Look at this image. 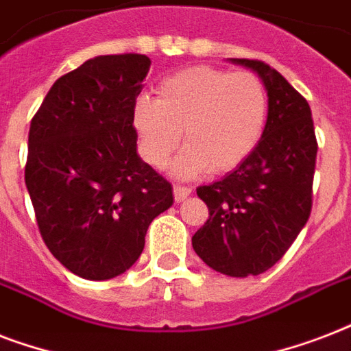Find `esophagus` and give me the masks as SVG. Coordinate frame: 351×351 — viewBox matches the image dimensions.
<instances>
[{"label":"esophagus","instance_id":"34e87169","mask_svg":"<svg viewBox=\"0 0 351 351\" xmlns=\"http://www.w3.org/2000/svg\"><path fill=\"white\" fill-rule=\"evenodd\" d=\"M173 195H175L176 202H184L189 195H191V187L187 186H173Z\"/></svg>","mask_w":351,"mask_h":351}]
</instances>
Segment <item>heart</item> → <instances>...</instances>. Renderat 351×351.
Returning a JSON list of instances; mask_svg holds the SVG:
<instances>
[{"mask_svg": "<svg viewBox=\"0 0 351 351\" xmlns=\"http://www.w3.org/2000/svg\"><path fill=\"white\" fill-rule=\"evenodd\" d=\"M156 93L158 100L140 96L132 107L140 151L154 167L167 164L182 131L187 147L173 164L182 178L237 169L264 136L269 98L256 74L197 65L165 76Z\"/></svg>", "mask_w": 351, "mask_h": 351, "instance_id": "obj_1", "label": "heart"}]
</instances>
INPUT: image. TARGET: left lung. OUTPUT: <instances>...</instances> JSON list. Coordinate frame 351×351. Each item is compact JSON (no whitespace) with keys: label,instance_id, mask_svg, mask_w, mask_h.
<instances>
[{"label":"left lung","instance_id":"8db88e82","mask_svg":"<svg viewBox=\"0 0 351 351\" xmlns=\"http://www.w3.org/2000/svg\"><path fill=\"white\" fill-rule=\"evenodd\" d=\"M258 74L269 98L264 136L244 164L197 195L209 209L193 250L228 277L261 275L304 228L313 204L317 138L304 96L258 60L233 58Z\"/></svg>","mask_w":351,"mask_h":351}]
</instances>
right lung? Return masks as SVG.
<instances>
[{"instance_id":"add662e5","label":"right lung","mask_w":351,"mask_h":351,"mask_svg":"<svg viewBox=\"0 0 351 351\" xmlns=\"http://www.w3.org/2000/svg\"><path fill=\"white\" fill-rule=\"evenodd\" d=\"M151 60L109 54L58 78L30 121L25 184L41 239L69 271L107 280L142 255L173 187L136 153L132 107Z\"/></svg>"}]
</instances>
